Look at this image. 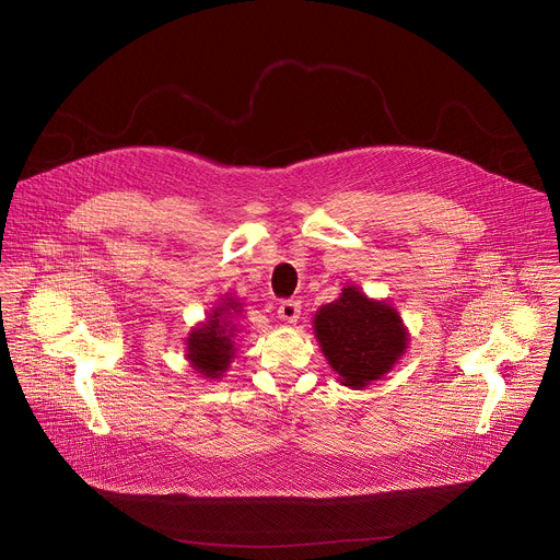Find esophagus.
<instances>
[{"label":"esophagus","mask_w":560,"mask_h":560,"mask_svg":"<svg viewBox=\"0 0 560 560\" xmlns=\"http://www.w3.org/2000/svg\"><path fill=\"white\" fill-rule=\"evenodd\" d=\"M277 314H279L281 322H285V324H296V322H299V314H301V303L294 301V299L281 301Z\"/></svg>","instance_id":"1"}]
</instances>
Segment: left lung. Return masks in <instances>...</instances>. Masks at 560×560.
<instances>
[{
	"mask_svg": "<svg viewBox=\"0 0 560 560\" xmlns=\"http://www.w3.org/2000/svg\"><path fill=\"white\" fill-rule=\"evenodd\" d=\"M314 332L328 363L350 387L383 376L408 341L396 310L368 299L357 288H343L335 303L318 310Z\"/></svg>",
	"mask_w": 560,
	"mask_h": 560,
	"instance_id": "1",
	"label": "left lung"
}]
</instances>
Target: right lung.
I'll return each instance as SVG.
<instances>
[{
    "instance_id": "1",
    "label": "right lung",
    "mask_w": 560,
    "mask_h": 560,
    "mask_svg": "<svg viewBox=\"0 0 560 560\" xmlns=\"http://www.w3.org/2000/svg\"><path fill=\"white\" fill-rule=\"evenodd\" d=\"M230 307H236V303H225ZM228 307H219L214 310V314L208 318V322L197 328L190 339H188V359L195 363V368L199 372H203L210 378L221 376V372L228 368L234 348L230 341V332H228V322L223 312Z\"/></svg>"
}]
</instances>
